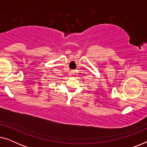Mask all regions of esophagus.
Returning <instances> with one entry per match:
<instances>
[{"mask_svg":"<svg viewBox=\"0 0 147 147\" xmlns=\"http://www.w3.org/2000/svg\"><path fill=\"white\" fill-rule=\"evenodd\" d=\"M74 74H75V71H70V74H71V75H74Z\"/></svg>","mask_w":147,"mask_h":147,"instance_id":"34e87169","label":"esophagus"}]
</instances>
